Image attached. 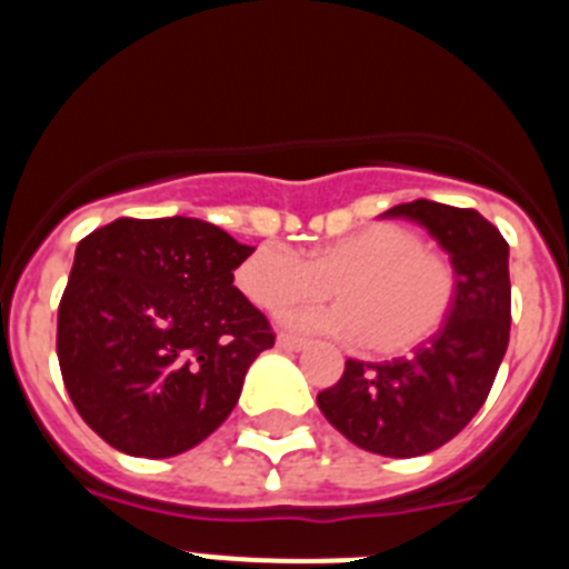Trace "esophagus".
<instances>
[{
	"label": "esophagus",
	"mask_w": 569,
	"mask_h": 569,
	"mask_svg": "<svg viewBox=\"0 0 569 569\" xmlns=\"http://www.w3.org/2000/svg\"><path fill=\"white\" fill-rule=\"evenodd\" d=\"M276 345H279L281 350H290V353H296V350H305V347H308V341H305V339H299V336L281 333L279 339H276Z\"/></svg>",
	"instance_id": "esophagus-1"
}]
</instances>
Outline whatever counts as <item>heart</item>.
<instances>
[{
	"instance_id": "b5f03b06",
	"label": "heart",
	"mask_w": 569,
	"mask_h": 569,
	"mask_svg": "<svg viewBox=\"0 0 569 569\" xmlns=\"http://www.w3.org/2000/svg\"><path fill=\"white\" fill-rule=\"evenodd\" d=\"M236 284L273 313L293 301L321 299L333 288L339 305L293 310L290 328L361 339L379 356L407 353L433 339L459 296L450 256L427 248L413 228L396 222L367 224L321 244L310 259L279 241H264L241 261Z\"/></svg>"
}]
</instances>
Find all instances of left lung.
I'll list each match as a JSON object with an SVG mask.
<instances>
[{"label":"left lung","mask_w":569,"mask_h":569,"mask_svg":"<svg viewBox=\"0 0 569 569\" xmlns=\"http://www.w3.org/2000/svg\"><path fill=\"white\" fill-rule=\"evenodd\" d=\"M385 216L419 222L450 253L459 273L456 308L413 356L379 365L347 359L341 379L316 401L356 447L410 459L459 436L490 393L510 341V248L470 208L416 199Z\"/></svg>","instance_id":"left-lung-1"}]
</instances>
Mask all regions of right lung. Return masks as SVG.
Returning <instances> with one entry per match:
<instances>
[{"label": "right lung", "instance_id": "1", "mask_svg": "<svg viewBox=\"0 0 569 569\" xmlns=\"http://www.w3.org/2000/svg\"><path fill=\"white\" fill-rule=\"evenodd\" d=\"M253 253L188 216L116 219L79 241L57 353L88 427L128 456L168 459L208 439L276 336L233 270Z\"/></svg>", "mask_w": 569, "mask_h": 569}]
</instances>
